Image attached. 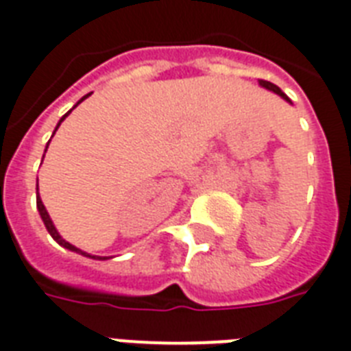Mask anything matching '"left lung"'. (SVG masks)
I'll use <instances>...</instances> for the list:
<instances>
[{
	"label": "left lung",
	"instance_id": "obj_1",
	"mask_svg": "<svg viewBox=\"0 0 351 351\" xmlns=\"http://www.w3.org/2000/svg\"><path fill=\"white\" fill-rule=\"evenodd\" d=\"M258 83H261L262 87H266V89H268V90H274L275 95H279V96H281V98H285L287 102H290V98H288V96L285 95V93H282V90L279 89L277 85H274V83H271V82H266V80H261V82H258ZM290 104H292V102H290Z\"/></svg>",
	"mask_w": 351,
	"mask_h": 351
}]
</instances>
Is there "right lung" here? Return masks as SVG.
Masks as SVG:
<instances>
[{
	"label": "right lung",
	"mask_w": 351,
	"mask_h": 351,
	"mask_svg": "<svg viewBox=\"0 0 351 351\" xmlns=\"http://www.w3.org/2000/svg\"><path fill=\"white\" fill-rule=\"evenodd\" d=\"M89 95H90V93H89ZM89 95H87V96H89ZM87 96H83V98H82V100H80V102H83V100H85ZM80 102H77V104H80ZM77 104H76V106H77ZM76 106H74V108H76ZM70 111H72V110H70ZM70 111H69V113H66V115L61 117V121H59V124H57V126H56V132H57V128L61 126V123H63L64 119H66V117L70 115ZM56 132H53V134H56ZM51 137H53V136H51ZM48 145H50V141H48ZM46 149H48V147H46ZM37 208H38V214H40V217H43L44 225H46V228H48V232H50L51 238H53V240H56L57 243H59V245H63L64 249H70V251H76V253H80V255H83V256H90V258H96V261H106V256H104V258H102V256H93V255H89V253H85V251H82V249L74 247L72 243H69V241L63 240V238H61V234L57 232L56 225H53V221H51V219H50V215H48V210L44 208L43 199H40V195H38V178H37Z\"/></svg>",
	"instance_id": "right-lung-1"
}]
</instances>
